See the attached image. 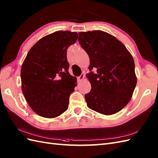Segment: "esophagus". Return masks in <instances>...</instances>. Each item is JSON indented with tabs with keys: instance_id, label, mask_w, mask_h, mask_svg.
I'll return each mask as SVG.
<instances>
[{
	"instance_id": "34e87169",
	"label": "esophagus",
	"mask_w": 158,
	"mask_h": 158,
	"mask_svg": "<svg viewBox=\"0 0 158 158\" xmlns=\"http://www.w3.org/2000/svg\"><path fill=\"white\" fill-rule=\"evenodd\" d=\"M84 78H85V74H84V73H82V74L78 77V81H82Z\"/></svg>"
}]
</instances>
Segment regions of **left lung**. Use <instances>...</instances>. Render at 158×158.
<instances>
[{"label":"left lung","mask_w":158,"mask_h":158,"mask_svg":"<svg viewBox=\"0 0 158 158\" xmlns=\"http://www.w3.org/2000/svg\"><path fill=\"white\" fill-rule=\"evenodd\" d=\"M78 41L90 58L86 77L91 90L87 105L105 115L118 113L127 105L137 84L131 54L116 37L102 31L79 33Z\"/></svg>","instance_id":"left-lung-1"}]
</instances>
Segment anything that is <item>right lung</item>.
<instances>
[{"mask_svg":"<svg viewBox=\"0 0 158 158\" xmlns=\"http://www.w3.org/2000/svg\"><path fill=\"white\" fill-rule=\"evenodd\" d=\"M78 36L69 31L48 35L31 48L22 64L23 93L31 108L41 117H58L68 108L77 78L68 72L67 49Z\"/></svg>","mask_w":158,"mask_h":158,"instance_id":"1","label":"right lung"}]
</instances>
